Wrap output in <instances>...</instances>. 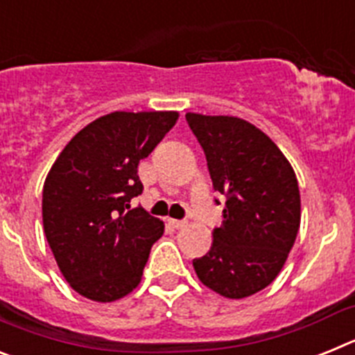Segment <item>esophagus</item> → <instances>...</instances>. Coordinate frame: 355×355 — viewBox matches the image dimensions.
Returning a JSON list of instances; mask_svg holds the SVG:
<instances>
[{
    "label": "esophagus",
    "mask_w": 355,
    "mask_h": 355,
    "mask_svg": "<svg viewBox=\"0 0 355 355\" xmlns=\"http://www.w3.org/2000/svg\"><path fill=\"white\" fill-rule=\"evenodd\" d=\"M168 224H171L174 229H181V227H184V225H187V222H184V220H174V218H171V220H168Z\"/></svg>",
    "instance_id": "esophagus-1"
}]
</instances>
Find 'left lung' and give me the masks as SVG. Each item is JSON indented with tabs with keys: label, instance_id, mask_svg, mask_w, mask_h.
Masks as SVG:
<instances>
[{
	"label": "left lung",
	"instance_id": "left-lung-1",
	"mask_svg": "<svg viewBox=\"0 0 355 355\" xmlns=\"http://www.w3.org/2000/svg\"><path fill=\"white\" fill-rule=\"evenodd\" d=\"M187 122L205 150L213 188L225 199L211 249L193 259V268L222 297H250L277 277L299 233L297 175L281 149L243 119L187 114Z\"/></svg>",
	"mask_w": 355,
	"mask_h": 355
}]
</instances>
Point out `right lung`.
<instances>
[{
  "label": "right lung",
  "mask_w": 355,
  "mask_h": 355,
  "mask_svg": "<svg viewBox=\"0 0 355 355\" xmlns=\"http://www.w3.org/2000/svg\"><path fill=\"white\" fill-rule=\"evenodd\" d=\"M178 112H114L72 137L42 190L51 252L74 291L114 302L139 286L163 222L131 209L144 190L139 163L178 121Z\"/></svg>",
  "instance_id": "add662e5"
}]
</instances>
